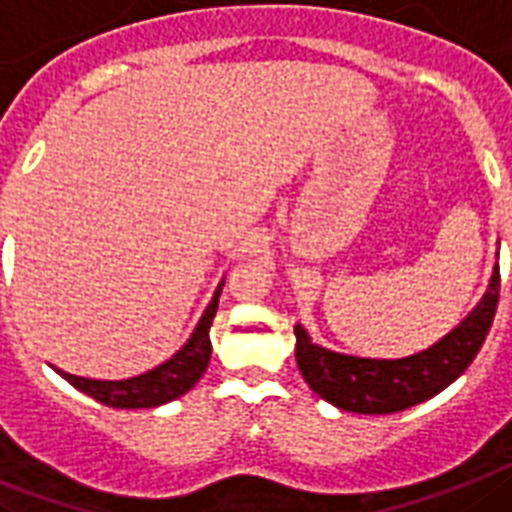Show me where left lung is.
<instances>
[{"instance_id":"1","label":"left lung","mask_w":512,"mask_h":512,"mask_svg":"<svg viewBox=\"0 0 512 512\" xmlns=\"http://www.w3.org/2000/svg\"><path fill=\"white\" fill-rule=\"evenodd\" d=\"M500 299V268H495L490 288L469 317L448 332L441 342L422 353L399 361H371L324 350L309 340L301 324L296 335V363L301 376L322 399L348 412L391 415L435 397L459 379L477 358L490 332Z\"/></svg>"}]
</instances>
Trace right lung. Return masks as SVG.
<instances>
[{
  "instance_id": "1",
  "label": "right lung",
  "mask_w": 512,
  "mask_h": 512,
  "mask_svg": "<svg viewBox=\"0 0 512 512\" xmlns=\"http://www.w3.org/2000/svg\"><path fill=\"white\" fill-rule=\"evenodd\" d=\"M219 296L221 288L216 291L211 304H208L206 314H203L198 327H195L188 345L177 355H172L170 361L154 368V371L141 373V376H133V379L126 381H92L82 379V376H71V373L59 371V368L56 371L74 389L84 391L87 397L108 404V407H118V410H139V407H159V404L172 402V399H177L180 394H185V391L198 384L208 361H211V337H208V330H211V322L216 317V309H219Z\"/></svg>"
}]
</instances>
